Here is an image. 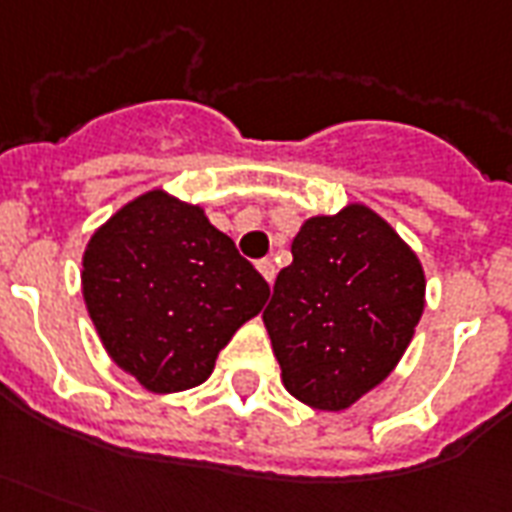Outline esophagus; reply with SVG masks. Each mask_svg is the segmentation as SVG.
Masks as SVG:
<instances>
[{
  "mask_svg": "<svg viewBox=\"0 0 512 512\" xmlns=\"http://www.w3.org/2000/svg\"><path fill=\"white\" fill-rule=\"evenodd\" d=\"M257 271L263 274V279H266L268 285L274 282V276H276V266H274V260L271 257H263V260H257Z\"/></svg>",
  "mask_w": 512,
  "mask_h": 512,
  "instance_id": "1",
  "label": "esophagus"
}]
</instances>
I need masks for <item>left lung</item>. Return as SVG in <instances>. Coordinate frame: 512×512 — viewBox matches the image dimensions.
<instances>
[{
	"label": "left lung",
	"instance_id": "obj_1",
	"mask_svg": "<svg viewBox=\"0 0 512 512\" xmlns=\"http://www.w3.org/2000/svg\"><path fill=\"white\" fill-rule=\"evenodd\" d=\"M423 295L418 255L369 206L306 219L263 312L287 391L314 410H347L396 369Z\"/></svg>",
	"mask_w": 512,
	"mask_h": 512
}]
</instances>
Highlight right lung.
<instances>
[{"instance_id": "obj_1", "label": "right lung", "mask_w": 512, "mask_h": 512, "mask_svg": "<svg viewBox=\"0 0 512 512\" xmlns=\"http://www.w3.org/2000/svg\"><path fill=\"white\" fill-rule=\"evenodd\" d=\"M81 285L113 363L151 393L206 382L219 350L271 295L203 208L162 189L94 230Z\"/></svg>"}]
</instances>
